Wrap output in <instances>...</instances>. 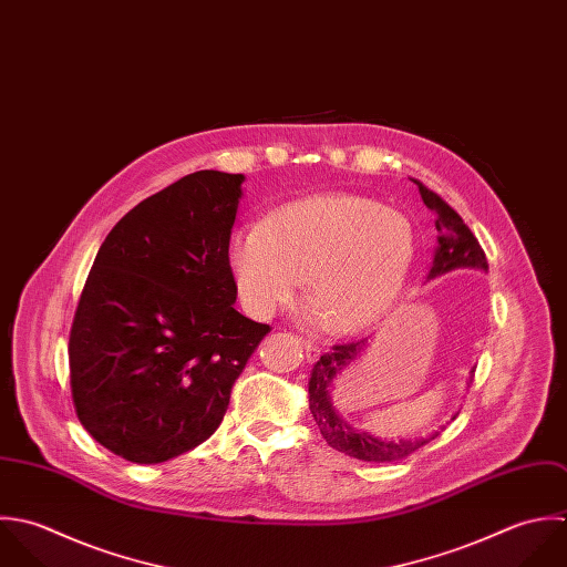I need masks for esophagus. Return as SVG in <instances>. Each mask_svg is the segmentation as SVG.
Here are the masks:
<instances>
[{
	"label": "esophagus",
	"mask_w": 567,
	"mask_h": 567,
	"mask_svg": "<svg viewBox=\"0 0 567 567\" xmlns=\"http://www.w3.org/2000/svg\"><path fill=\"white\" fill-rule=\"evenodd\" d=\"M303 352H306V359H308L310 363L321 357V348H319L317 343H312V341H303Z\"/></svg>",
	"instance_id": "obj_1"
}]
</instances>
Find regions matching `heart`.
I'll return each instance as SVG.
<instances>
[{"label":"heart","instance_id":"1","mask_svg":"<svg viewBox=\"0 0 567 567\" xmlns=\"http://www.w3.org/2000/svg\"><path fill=\"white\" fill-rule=\"evenodd\" d=\"M415 233L409 217L350 193L317 195L230 235L228 259L248 310L270 317L303 277L308 317L332 334L370 330L391 310L409 277Z\"/></svg>","mask_w":567,"mask_h":567}]
</instances>
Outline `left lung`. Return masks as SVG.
Here are the masks:
<instances>
[{"mask_svg": "<svg viewBox=\"0 0 567 567\" xmlns=\"http://www.w3.org/2000/svg\"><path fill=\"white\" fill-rule=\"evenodd\" d=\"M417 189H420L424 204L435 213V228H437V248L433 252V264L426 275V281L440 279V277H444L453 270H462V268H475V270L488 272L486 255H484L480 241L475 239V235L471 233V228L464 224V219L433 190L426 189L420 183H417ZM368 348H370L368 339H363L359 343L334 346L328 354H323L315 363V368L310 372V380H308L310 411H312L315 422L321 429V435L326 437V442L332 449H337L350 457L365 460V462H395V460L411 455L413 451H417L433 437H437L440 431L444 429V424H440V429L431 431L429 435L398 437V440L395 437H378L370 431L352 426L334 406L332 393H334V382L343 377L357 361H361V357L365 354ZM473 372L475 370H471V378H473ZM457 413L460 411H455L451 415V420H455Z\"/></svg>", "mask_w": 567, "mask_h": 567, "instance_id": "1", "label": "left lung"}]
</instances>
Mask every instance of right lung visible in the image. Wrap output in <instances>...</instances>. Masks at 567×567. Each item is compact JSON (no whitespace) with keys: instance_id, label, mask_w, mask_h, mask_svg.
I'll use <instances>...</instances> for the list:
<instances>
[{"instance_id":"1","label":"right lung","mask_w":567,"mask_h":567,"mask_svg":"<svg viewBox=\"0 0 567 567\" xmlns=\"http://www.w3.org/2000/svg\"><path fill=\"white\" fill-rule=\"evenodd\" d=\"M244 181L189 174L134 206L99 248L70 332V384L85 431L130 462H167L210 437L270 330L233 308L228 241Z\"/></svg>"}]
</instances>
